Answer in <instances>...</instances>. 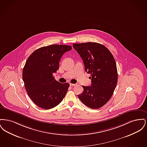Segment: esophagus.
Masks as SVG:
<instances>
[{
    "instance_id": "1",
    "label": "esophagus",
    "mask_w": 147,
    "mask_h": 147,
    "mask_svg": "<svg viewBox=\"0 0 147 147\" xmlns=\"http://www.w3.org/2000/svg\"><path fill=\"white\" fill-rule=\"evenodd\" d=\"M76 84H72V83H70V86H75Z\"/></svg>"
}]
</instances>
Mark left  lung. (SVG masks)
<instances>
[{
    "label": "left lung",
    "mask_w": 147,
    "mask_h": 147,
    "mask_svg": "<svg viewBox=\"0 0 147 147\" xmlns=\"http://www.w3.org/2000/svg\"><path fill=\"white\" fill-rule=\"evenodd\" d=\"M73 46L82 58L85 71L91 74V86H82L84 91L79 98L91 109H99L109 101L117 83L115 58L107 48L96 42L73 43Z\"/></svg>",
    "instance_id": "obj_1"
}]
</instances>
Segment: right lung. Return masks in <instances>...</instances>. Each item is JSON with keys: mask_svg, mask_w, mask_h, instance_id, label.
<instances>
[{"mask_svg": "<svg viewBox=\"0 0 147 147\" xmlns=\"http://www.w3.org/2000/svg\"><path fill=\"white\" fill-rule=\"evenodd\" d=\"M64 45L42 47L28 57L22 71V79L28 96L38 107L50 109L62 101L69 87V83H61L53 74L59 69L63 54L71 49Z\"/></svg>", "mask_w": 147, "mask_h": 147, "instance_id": "1", "label": "right lung"}]
</instances>
